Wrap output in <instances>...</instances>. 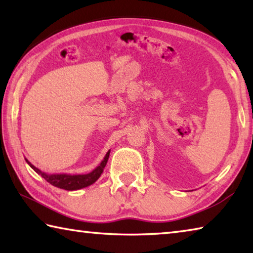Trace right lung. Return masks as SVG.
Instances as JSON below:
<instances>
[{
  "label": "right lung",
  "mask_w": 253,
  "mask_h": 253,
  "mask_svg": "<svg viewBox=\"0 0 253 253\" xmlns=\"http://www.w3.org/2000/svg\"><path fill=\"white\" fill-rule=\"evenodd\" d=\"M109 154H110V149L107 152L106 156L104 157V160L101 161L100 164L98 165L95 169H92L90 173H87V174H74V175L66 174V173L48 174V173L42 172V170H40L39 169L36 168V166L32 165L27 158H25V161H27V163L30 165V168H31L34 172H37L38 174L41 175V176L43 177L46 182L50 183L51 185L62 188V190H67V191H76V190H80V188L91 185V184L95 183L97 179L100 177V175L102 174V172H104V169L107 164V162H108Z\"/></svg>",
  "instance_id": "add662e5"
}]
</instances>
